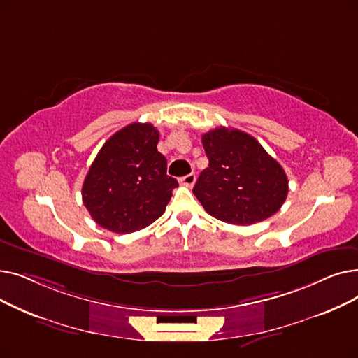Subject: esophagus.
Masks as SVG:
<instances>
[{
    "mask_svg": "<svg viewBox=\"0 0 358 358\" xmlns=\"http://www.w3.org/2000/svg\"><path fill=\"white\" fill-rule=\"evenodd\" d=\"M180 182H181L182 185H185V187H193L194 182H196V174L192 173V174L184 176V177L180 180Z\"/></svg>",
    "mask_w": 358,
    "mask_h": 358,
    "instance_id": "1",
    "label": "esophagus"
}]
</instances>
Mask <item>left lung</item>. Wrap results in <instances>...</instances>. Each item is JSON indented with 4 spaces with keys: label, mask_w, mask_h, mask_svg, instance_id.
Listing matches in <instances>:
<instances>
[{
    "label": "left lung",
    "mask_w": 358,
    "mask_h": 358,
    "mask_svg": "<svg viewBox=\"0 0 358 358\" xmlns=\"http://www.w3.org/2000/svg\"><path fill=\"white\" fill-rule=\"evenodd\" d=\"M209 166L193 193L210 216L247 227L280 210L289 193L281 166L245 131L217 127L201 136Z\"/></svg>",
    "instance_id": "obj_1"
}]
</instances>
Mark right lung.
Returning a JSON list of instances; mask_svg holds the SVG:
<instances>
[{
	"instance_id": "add662e5",
	"label": "right lung",
	"mask_w": 358,
	"mask_h": 358,
	"mask_svg": "<svg viewBox=\"0 0 358 358\" xmlns=\"http://www.w3.org/2000/svg\"><path fill=\"white\" fill-rule=\"evenodd\" d=\"M159 131L150 123H131L100 149L83 184V201L101 228L130 234L149 227L178 187L166 176L158 152Z\"/></svg>"
}]
</instances>
